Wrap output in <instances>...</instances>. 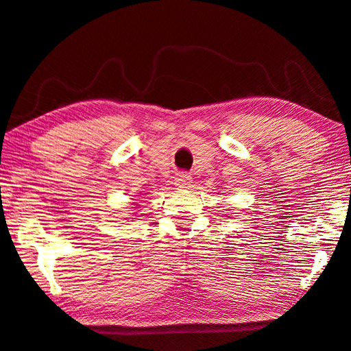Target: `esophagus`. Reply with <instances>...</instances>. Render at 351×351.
<instances>
[{"mask_svg":"<svg viewBox=\"0 0 351 351\" xmlns=\"http://www.w3.org/2000/svg\"><path fill=\"white\" fill-rule=\"evenodd\" d=\"M190 181H192V176L190 175H187V173H180L176 176V180H175V184L178 187H182V189H186L189 184H190Z\"/></svg>","mask_w":351,"mask_h":351,"instance_id":"esophagus-1","label":"esophagus"}]
</instances>
